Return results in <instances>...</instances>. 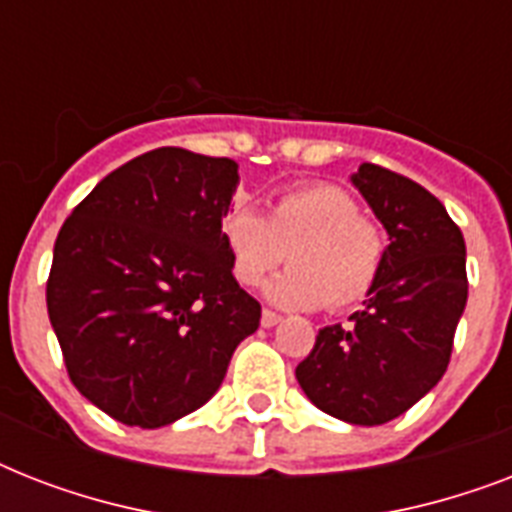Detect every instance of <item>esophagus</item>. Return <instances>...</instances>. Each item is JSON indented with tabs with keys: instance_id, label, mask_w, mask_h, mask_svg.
I'll return each instance as SVG.
<instances>
[{
	"instance_id": "obj_1",
	"label": "esophagus",
	"mask_w": 512,
	"mask_h": 512,
	"mask_svg": "<svg viewBox=\"0 0 512 512\" xmlns=\"http://www.w3.org/2000/svg\"><path fill=\"white\" fill-rule=\"evenodd\" d=\"M279 321H281L279 313H273V311H268V308H265V311H263V319H260V324H263L265 329H271V327H276Z\"/></svg>"
}]
</instances>
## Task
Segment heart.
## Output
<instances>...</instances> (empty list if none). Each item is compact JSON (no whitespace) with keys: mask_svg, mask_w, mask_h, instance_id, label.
<instances>
[{"mask_svg":"<svg viewBox=\"0 0 512 512\" xmlns=\"http://www.w3.org/2000/svg\"><path fill=\"white\" fill-rule=\"evenodd\" d=\"M223 244L233 276L255 287L287 257L292 268L268 281L265 297L281 308H348L369 295L380 276L385 239L358 215V204L335 185H300L271 201L268 215L225 212Z\"/></svg>","mask_w":512,"mask_h":512,"instance_id":"b5f03b06","label":"heart"}]
</instances>
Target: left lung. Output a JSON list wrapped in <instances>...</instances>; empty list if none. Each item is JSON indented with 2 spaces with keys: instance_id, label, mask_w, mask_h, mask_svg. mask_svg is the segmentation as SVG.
<instances>
[{
  "instance_id": "1",
  "label": "left lung",
  "mask_w": 512,
  "mask_h": 512,
  "mask_svg": "<svg viewBox=\"0 0 512 512\" xmlns=\"http://www.w3.org/2000/svg\"><path fill=\"white\" fill-rule=\"evenodd\" d=\"M388 231L380 276L350 324L319 329L295 369L311 404L350 425L396 420L444 377L468 303L465 239L422 185L377 164L350 175Z\"/></svg>"
}]
</instances>
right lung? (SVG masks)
Segmentation results:
<instances>
[{"label":"right lung","mask_w":512,"mask_h":512,"mask_svg":"<svg viewBox=\"0 0 512 512\" xmlns=\"http://www.w3.org/2000/svg\"><path fill=\"white\" fill-rule=\"evenodd\" d=\"M231 159L156 148L100 180L52 249L47 313L68 377L108 417L162 428L223 385L260 303L233 279Z\"/></svg>","instance_id":"obj_1"}]
</instances>
